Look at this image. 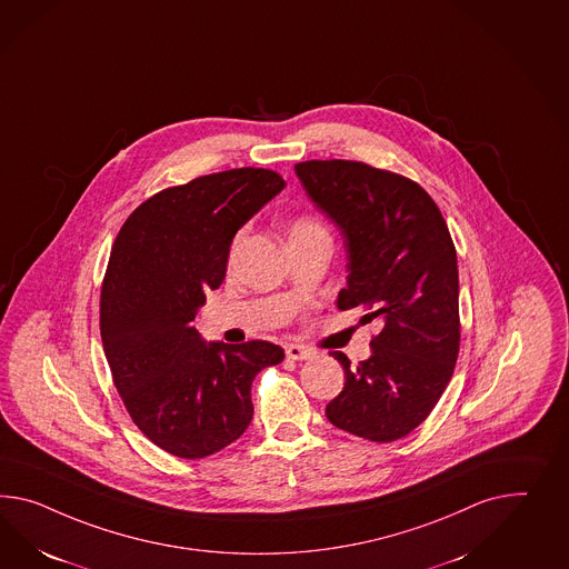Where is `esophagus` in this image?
Instances as JSON below:
<instances>
[{
  "label": "esophagus",
  "instance_id": "obj_1",
  "mask_svg": "<svg viewBox=\"0 0 569 569\" xmlns=\"http://www.w3.org/2000/svg\"><path fill=\"white\" fill-rule=\"evenodd\" d=\"M284 352H287V357L292 359V361H306V359L313 355V350L307 349L303 345H287Z\"/></svg>",
  "mask_w": 569,
  "mask_h": 569
}]
</instances>
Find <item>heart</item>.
I'll return each mask as SVG.
<instances>
[{"mask_svg":"<svg viewBox=\"0 0 569 569\" xmlns=\"http://www.w3.org/2000/svg\"><path fill=\"white\" fill-rule=\"evenodd\" d=\"M326 233L323 224L320 220L311 219V217H297L292 220L291 229H289V239L297 237H307V234Z\"/></svg>","mask_w":569,"mask_h":569,"instance_id":"heart-1","label":"heart"}]
</instances>
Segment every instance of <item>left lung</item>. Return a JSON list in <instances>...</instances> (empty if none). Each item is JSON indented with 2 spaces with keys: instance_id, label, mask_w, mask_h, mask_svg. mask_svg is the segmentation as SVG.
Here are the masks:
<instances>
[{
  "instance_id": "left-lung-1",
  "label": "left lung",
  "mask_w": 569,
  "mask_h": 569,
  "mask_svg": "<svg viewBox=\"0 0 569 569\" xmlns=\"http://www.w3.org/2000/svg\"><path fill=\"white\" fill-rule=\"evenodd\" d=\"M307 196L335 220L349 253L338 309L361 307L378 320L371 357L345 367V388L328 421L388 443L417 429L438 405L460 350L458 262L433 198L405 176L361 161L295 164Z\"/></svg>"
}]
</instances>
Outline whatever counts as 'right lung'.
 Wrapping results in <instances>:
<instances>
[{"label": "right lung", "instance_id": "add662e5", "mask_svg": "<svg viewBox=\"0 0 569 569\" xmlns=\"http://www.w3.org/2000/svg\"><path fill=\"white\" fill-rule=\"evenodd\" d=\"M287 183L231 169L154 193L117 233L101 289V338L117 392L154 446L198 460L241 438L251 381L284 350L210 342L191 326L219 289L234 233Z\"/></svg>", "mask_w": 569, "mask_h": 569}]
</instances>
